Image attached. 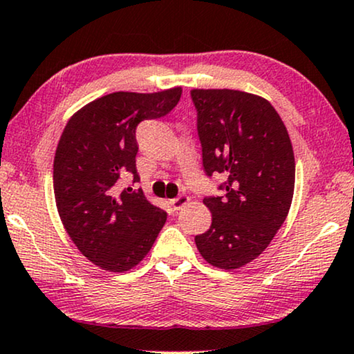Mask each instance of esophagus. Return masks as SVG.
Returning <instances> with one entry per match:
<instances>
[{"label":"esophagus","mask_w":354,"mask_h":354,"mask_svg":"<svg viewBox=\"0 0 354 354\" xmlns=\"http://www.w3.org/2000/svg\"><path fill=\"white\" fill-rule=\"evenodd\" d=\"M191 199H189V196H186V194H181V196H178L176 199H171L169 201V205L173 207V210H181L183 207H185L187 202H189Z\"/></svg>","instance_id":"34e87169"}]
</instances>
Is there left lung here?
I'll use <instances>...</instances> for the list:
<instances>
[{
    "mask_svg": "<svg viewBox=\"0 0 354 354\" xmlns=\"http://www.w3.org/2000/svg\"><path fill=\"white\" fill-rule=\"evenodd\" d=\"M205 173L226 191L207 197L212 225L196 236L210 266L234 270L266 251L288 215L295 153L285 122L267 98L232 88H192Z\"/></svg>",
    "mask_w": 354,
    "mask_h": 354,
    "instance_id": "obj_1",
    "label": "left lung"
}]
</instances>
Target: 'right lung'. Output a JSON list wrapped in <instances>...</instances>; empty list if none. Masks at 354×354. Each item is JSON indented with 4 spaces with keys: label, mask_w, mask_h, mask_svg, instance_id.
<instances>
[{
    "label": "right lung",
    "mask_w": 354,
    "mask_h": 354,
    "mask_svg": "<svg viewBox=\"0 0 354 354\" xmlns=\"http://www.w3.org/2000/svg\"><path fill=\"white\" fill-rule=\"evenodd\" d=\"M181 92H113L66 122L53 162L56 209L75 248L103 270L128 272L142 262L167 221L142 189L120 192L116 183L126 173L139 181L136 128L171 111Z\"/></svg>",
    "instance_id": "obj_1"
}]
</instances>
